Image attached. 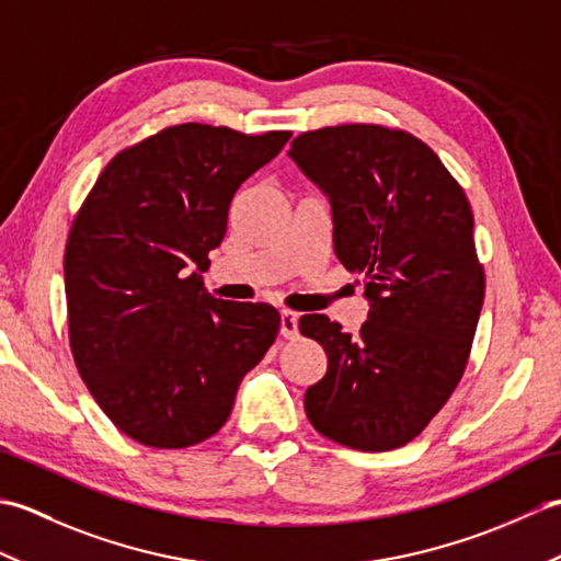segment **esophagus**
Returning <instances> with one entry per match:
<instances>
[{
	"label": "esophagus",
	"mask_w": 561,
	"mask_h": 561,
	"mask_svg": "<svg viewBox=\"0 0 561 561\" xmlns=\"http://www.w3.org/2000/svg\"><path fill=\"white\" fill-rule=\"evenodd\" d=\"M279 335L287 340H294L296 335H299V316H296L294 311L279 313Z\"/></svg>",
	"instance_id": "1"
}]
</instances>
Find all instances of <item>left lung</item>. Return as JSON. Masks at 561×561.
I'll use <instances>...</instances> for the list:
<instances>
[{
  "instance_id": "obj_1",
  "label": "left lung",
  "mask_w": 561,
  "mask_h": 561,
  "mask_svg": "<svg viewBox=\"0 0 561 561\" xmlns=\"http://www.w3.org/2000/svg\"><path fill=\"white\" fill-rule=\"evenodd\" d=\"M289 157L332 205L335 253L362 274L371 308L359 335L301 316L328 354L306 414L354 450H392L420 436L460 383L484 301L472 209L422 139L386 125L308 129Z\"/></svg>"
}]
</instances>
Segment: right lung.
Instances as JSON below:
<instances>
[{"instance_id":"add662e5","label":"right lung","mask_w":561,"mask_h":561,"mask_svg":"<svg viewBox=\"0 0 561 561\" xmlns=\"http://www.w3.org/2000/svg\"><path fill=\"white\" fill-rule=\"evenodd\" d=\"M289 137L163 127L115 153L71 221V356L105 416L141 446L187 448L217 434L277 337V308L214 299L199 272L236 190Z\"/></svg>"}]
</instances>
